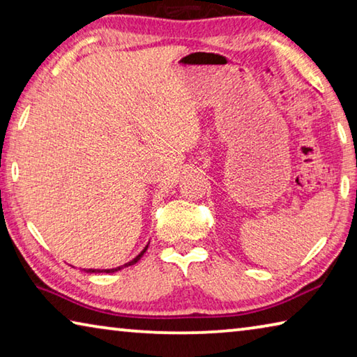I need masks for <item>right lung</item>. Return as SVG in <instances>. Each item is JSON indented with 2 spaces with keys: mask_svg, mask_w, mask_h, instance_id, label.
Masks as SVG:
<instances>
[{
  "mask_svg": "<svg viewBox=\"0 0 357 357\" xmlns=\"http://www.w3.org/2000/svg\"><path fill=\"white\" fill-rule=\"evenodd\" d=\"M146 250H148V245L144 247V249H143L140 253H138V255H137L134 259H132V261L126 263V264H123V266H118V268H113V269H86V273H96V274H98V273H107V274H110V273H116V271H121L123 268H128V266L135 264V263L138 261V259H140V258L143 257V253L146 252Z\"/></svg>",
  "mask_w": 357,
  "mask_h": 357,
  "instance_id": "right-lung-1",
  "label": "right lung"
}]
</instances>
